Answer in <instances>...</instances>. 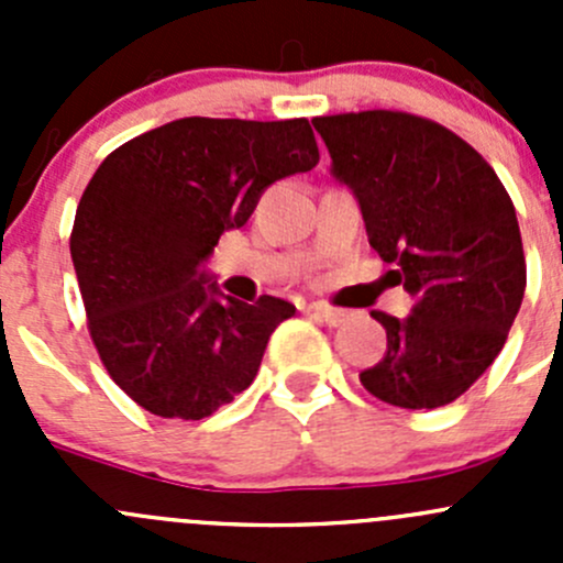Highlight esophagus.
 Segmentation results:
<instances>
[{"label": "esophagus", "mask_w": 563, "mask_h": 563, "mask_svg": "<svg viewBox=\"0 0 563 563\" xmlns=\"http://www.w3.org/2000/svg\"><path fill=\"white\" fill-rule=\"evenodd\" d=\"M310 316L318 318V321L329 323V327H340V323L345 321V313L343 310H334V308H327V305H310Z\"/></svg>", "instance_id": "obj_1"}]
</instances>
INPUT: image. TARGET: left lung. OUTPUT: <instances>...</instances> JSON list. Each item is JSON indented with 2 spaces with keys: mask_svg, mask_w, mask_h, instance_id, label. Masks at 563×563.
<instances>
[{
  "mask_svg": "<svg viewBox=\"0 0 563 563\" xmlns=\"http://www.w3.org/2000/svg\"><path fill=\"white\" fill-rule=\"evenodd\" d=\"M332 172L354 192L367 240L413 299L373 310L387 354L360 373L400 408L457 400L498 356L526 291L518 214L501 179L460 135L400 111L316 117Z\"/></svg>",
  "mask_w": 563,
  "mask_h": 563,
  "instance_id": "1",
  "label": "left lung"
}]
</instances>
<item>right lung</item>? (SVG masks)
Wrapping results in <instances>:
<instances>
[{"instance_id":"1","label":"right lung","mask_w":563,"mask_h":563,"mask_svg":"<svg viewBox=\"0 0 563 563\" xmlns=\"http://www.w3.org/2000/svg\"><path fill=\"white\" fill-rule=\"evenodd\" d=\"M318 163L308 119L185 117L100 163L78 203L70 255L108 376L163 419H203L245 391L269 334L297 313L220 291L207 269L261 192Z\"/></svg>"}]
</instances>
